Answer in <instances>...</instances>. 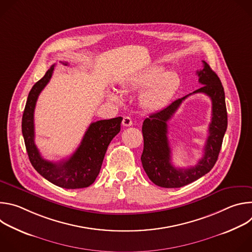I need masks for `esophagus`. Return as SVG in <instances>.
<instances>
[{"instance_id":"34e87169","label":"esophagus","mask_w":252,"mask_h":252,"mask_svg":"<svg viewBox=\"0 0 252 252\" xmlns=\"http://www.w3.org/2000/svg\"><path fill=\"white\" fill-rule=\"evenodd\" d=\"M132 125V121L129 117H125L123 119V126H130Z\"/></svg>"}]
</instances>
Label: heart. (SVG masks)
I'll use <instances>...</instances> for the list:
<instances>
[{
    "mask_svg": "<svg viewBox=\"0 0 252 252\" xmlns=\"http://www.w3.org/2000/svg\"><path fill=\"white\" fill-rule=\"evenodd\" d=\"M179 86V77L174 71H164L161 66H152L132 76L124 85L127 91H141L147 89L140 96V103L149 111H157L163 107L175 94ZM111 98L119 99L117 94Z\"/></svg>",
    "mask_w": 252,
    "mask_h": 252,
    "instance_id": "1",
    "label": "heart"
}]
</instances>
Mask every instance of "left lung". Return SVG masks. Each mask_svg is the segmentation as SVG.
I'll return each mask as SVG.
<instances>
[{"label": "left lung", "instance_id": "left-lung-1", "mask_svg": "<svg viewBox=\"0 0 252 252\" xmlns=\"http://www.w3.org/2000/svg\"><path fill=\"white\" fill-rule=\"evenodd\" d=\"M203 68L196 71L198 82L203 85L193 93L172 101L161 111L143 121L142 167L151 181L161 188L176 189L195 182L211 170L218 160L224 133L227 128V112L224 90L218 75L209 64L202 61ZM202 92L208 95L213 103L212 123L201 160L189 169H177L171 164V152L167 137V122L189 95Z\"/></svg>", "mask_w": 252, "mask_h": 252}]
</instances>
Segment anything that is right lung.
Segmentation results:
<instances>
[{"label": "right lung", "mask_w": 252, "mask_h": 252, "mask_svg": "<svg viewBox=\"0 0 252 252\" xmlns=\"http://www.w3.org/2000/svg\"><path fill=\"white\" fill-rule=\"evenodd\" d=\"M63 63L67 64L66 63ZM54 69L55 64L32 86L26 102L22 119V132L29 159L35 170L57 187L66 189L88 188L94 184L98 175L107 147L121 130L123 118L102 120L91 124L81 145L68 158L59 162L44 159L34 145L33 113L39 94L50 82Z\"/></svg>", "instance_id": "add662e5"}]
</instances>
